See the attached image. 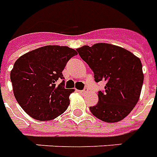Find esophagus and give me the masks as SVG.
<instances>
[{"label":"esophagus","mask_w":157,"mask_h":157,"mask_svg":"<svg viewBox=\"0 0 157 157\" xmlns=\"http://www.w3.org/2000/svg\"><path fill=\"white\" fill-rule=\"evenodd\" d=\"M79 92L82 94H86V92H87V90H86V89H85V90H79Z\"/></svg>","instance_id":"obj_1"}]
</instances>
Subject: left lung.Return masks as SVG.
I'll return each mask as SVG.
<instances>
[{
	"mask_svg": "<svg viewBox=\"0 0 157 157\" xmlns=\"http://www.w3.org/2000/svg\"><path fill=\"white\" fill-rule=\"evenodd\" d=\"M76 51L93 71L95 81L106 82L105 91L98 92V103L90 106V112L105 122L123 120L140 98L144 80L140 58L108 43L83 46Z\"/></svg>",
	"mask_w": 157,
	"mask_h": 157,
	"instance_id": "1",
	"label": "left lung"
}]
</instances>
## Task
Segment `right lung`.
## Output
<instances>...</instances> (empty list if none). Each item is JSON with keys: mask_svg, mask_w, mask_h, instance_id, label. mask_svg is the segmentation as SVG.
<instances>
[{"mask_svg": "<svg viewBox=\"0 0 157 157\" xmlns=\"http://www.w3.org/2000/svg\"><path fill=\"white\" fill-rule=\"evenodd\" d=\"M77 52L68 46H45L17 59L10 71L14 96L32 118L51 121L67 111L74 89H66L62 71Z\"/></svg>", "mask_w": 157, "mask_h": 157, "instance_id": "right-lung-1", "label": "right lung"}]
</instances>
